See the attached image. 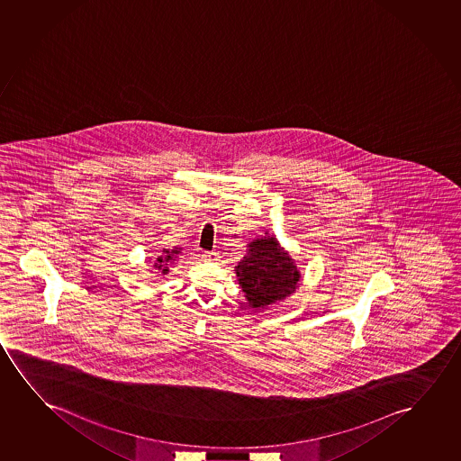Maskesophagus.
I'll return each instance as SVG.
<instances>
[{"label": "esophagus", "instance_id": "esophagus-1", "mask_svg": "<svg viewBox=\"0 0 461 461\" xmlns=\"http://www.w3.org/2000/svg\"><path fill=\"white\" fill-rule=\"evenodd\" d=\"M203 258L208 259V261H217L219 255L215 252H204L203 253Z\"/></svg>", "mask_w": 461, "mask_h": 461}]
</instances>
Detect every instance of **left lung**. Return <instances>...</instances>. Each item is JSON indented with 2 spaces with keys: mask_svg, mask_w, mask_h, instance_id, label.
I'll return each mask as SVG.
<instances>
[{
  "mask_svg": "<svg viewBox=\"0 0 461 461\" xmlns=\"http://www.w3.org/2000/svg\"><path fill=\"white\" fill-rule=\"evenodd\" d=\"M247 247L246 257L236 266V276L252 309H265L296 291L301 274L276 236L266 233Z\"/></svg>",
  "mask_w": 461,
  "mask_h": 461,
  "instance_id": "8db88e82",
  "label": "left lung"
}]
</instances>
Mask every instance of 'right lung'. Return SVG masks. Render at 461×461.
Here are the masks:
<instances>
[{
    "instance_id": "1",
    "label": "right lung",
    "mask_w": 461,
    "mask_h": 461,
    "mask_svg": "<svg viewBox=\"0 0 461 461\" xmlns=\"http://www.w3.org/2000/svg\"><path fill=\"white\" fill-rule=\"evenodd\" d=\"M179 253H181V249H177V247L171 249V250L170 249H164L162 255L152 261L154 269L160 272V274H164V276L165 274H168V266H170L171 263H175V259L177 258Z\"/></svg>"
}]
</instances>
